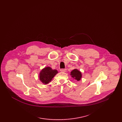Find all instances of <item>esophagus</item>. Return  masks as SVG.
<instances>
[{"mask_svg":"<svg viewBox=\"0 0 122 122\" xmlns=\"http://www.w3.org/2000/svg\"><path fill=\"white\" fill-rule=\"evenodd\" d=\"M60 71L62 72H65L66 71V69H62L60 70Z\"/></svg>","mask_w":122,"mask_h":122,"instance_id":"1","label":"esophagus"}]
</instances>
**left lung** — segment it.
<instances>
[{"label": "left lung", "instance_id": "1", "mask_svg": "<svg viewBox=\"0 0 122 122\" xmlns=\"http://www.w3.org/2000/svg\"><path fill=\"white\" fill-rule=\"evenodd\" d=\"M70 75L74 79H75L77 81L81 80L82 77V74L81 72L77 69H74L70 73Z\"/></svg>", "mask_w": 122, "mask_h": 122}]
</instances>
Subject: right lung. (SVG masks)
Segmentation results:
<instances>
[{
  "label": "right lung",
  "mask_w": 122,
  "mask_h": 122,
  "mask_svg": "<svg viewBox=\"0 0 122 122\" xmlns=\"http://www.w3.org/2000/svg\"><path fill=\"white\" fill-rule=\"evenodd\" d=\"M58 73L56 70H52L50 67H46L41 70L39 74V79L44 84H47Z\"/></svg>",
  "instance_id": "obj_1"
}]
</instances>
